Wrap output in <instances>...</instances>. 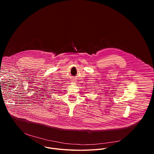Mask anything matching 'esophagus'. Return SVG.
<instances>
[{"label": "esophagus", "mask_w": 154, "mask_h": 154, "mask_svg": "<svg viewBox=\"0 0 154 154\" xmlns=\"http://www.w3.org/2000/svg\"><path fill=\"white\" fill-rule=\"evenodd\" d=\"M73 80H72V81H73V82H75V80L74 79H73Z\"/></svg>", "instance_id": "obj_1"}]
</instances>
